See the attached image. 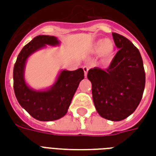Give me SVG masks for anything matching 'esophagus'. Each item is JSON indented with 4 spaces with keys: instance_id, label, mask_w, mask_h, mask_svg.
I'll return each mask as SVG.
<instances>
[{
    "instance_id": "1",
    "label": "esophagus",
    "mask_w": 156,
    "mask_h": 156,
    "mask_svg": "<svg viewBox=\"0 0 156 156\" xmlns=\"http://www.w3.org/2000/svg\"><path fill=\"white\" fill-rule=\"evenodd\" d=\"M83 71H84V76L85 77H87V74H88V67H86V66H84V67L83 68Z\"/></svg>"
}]
</instances>
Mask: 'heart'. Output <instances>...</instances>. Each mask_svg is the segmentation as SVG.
Listing matches in <instances>:
<instances>
[{"label":"heart","mask_w":156,"mask_h":156,"mask_svg":"<svg viewBox=\"0 0 156 156\" xmlns=\"http://www.w3.org/2000/svg\"><path fill=\"white\" fill-rule=\"evenodd\" d=\"M91 52L95 55L99 54L103 62L110 61L115 56V42L108 38L98 40L92 45Z\"/></svg>","instance_id":"1"}]
</instances>
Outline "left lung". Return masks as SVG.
Segmentation results:
<instances>
[{
    "label": "left lung",
    "mask_w": 156,
    "mask_h": 156,
    "mask_svg": "<svg viewBox=\"0 0 156 156\" xmlns=\"http://www.w3.org/2000/svg\"><path fill=\"white\" fill-rule=\"evenodd\" d=\"M119 50L106 70L89 69L93 100L98 115L120 121L132 115L140 103L145 85L143 60L138 48L129 39L112 33Z\"/></svg>",
    "instance_id": "obj_1"
}]
</instances>
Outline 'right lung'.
I'll list each match as a JSON object with an SVG mask.
<instances>
[{
	"instance_id": "1",
	"label": "right lung",
	"mask_w": 156,
	"mask_h": 156,
	"mask_svg": "<svg viewBox=\"0 0 156 156\" xmlns=\"http://www.w3.org/2000/svg\"><path fill=\"white\" fill-rule=\"evenodd\" d=\"M59 45L60 41L54 36H37L22 48L14 65L13 86L16 99L37 120L53 121L63 117L79 83L84 78L83 68H78L74 71L61 70L54 83L46 89L36 90L27 83L25 68L29 57L47 46Z\"/></svg>"
}]
</instances>
